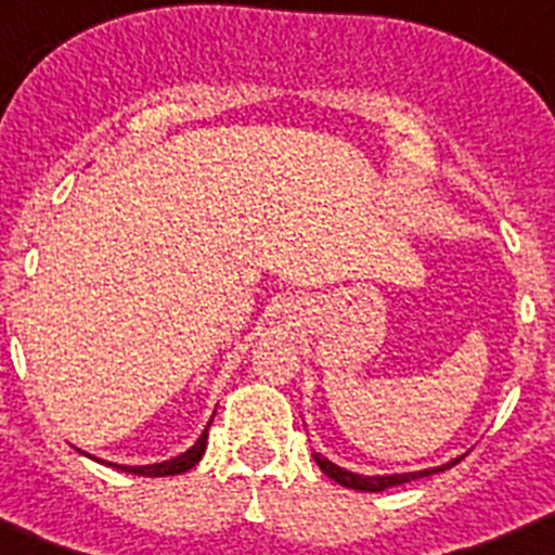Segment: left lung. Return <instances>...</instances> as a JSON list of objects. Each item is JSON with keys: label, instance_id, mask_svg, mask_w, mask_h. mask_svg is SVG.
I'll list each match as a JSON object with an SVG mask.
<instances>
[{"label": "left lung", "instance_id": "left-lung-1", "mask_svg": "<svg viewBox=\"0 0 555 555\" xmlns=\"http://www.w3.org/2000/svg\"><path fill=\"white\" fill-rule=\"evenodd\" d=\"M464 459V455H459V459L448 461V464H439V467H428V469H416V473H389V475H361V473H350V469L338 467V464H333L327 455L322 453H313V461L320 464L322 473L327 475V478H333L336 483H341V487L347 489H358V492H384V489H391V487H400V483H409V480H416V478H428V475H436V473H444V469H450L453 464H459V461Z\"/></svg>", "mask_w": 555, "mask_h": 555}]
</instances>
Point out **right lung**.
Returning a JSON list of instances; mask_svg holds the SVG:
<instances>
[{"label": "right lung", "mask_w": 555, "mask_h": 555, "mask_svg": "<svg viewBox=\"0 0 555 555\" xmlns=\"http://www.w3.org/2000/svg\"><path fill=\"white\" fill-rule=\"evenodd\" d=\"M210 423H214V416H210ZM210 423L205 425V430L199 434V439L194 444H191L185 453L175 455V459L169 461H158V464H144V467H127V464H113V461H102V464H107V467L113 469H121V473H130V475H146V478H166V475H180V473H189L194 464H199V459L205 455V448H208V428ZM88 455V453H82ZM91 459V455H88ZM100 461V459H96Z\"/></svg>", "instance_id": "1"}]
</instances>
